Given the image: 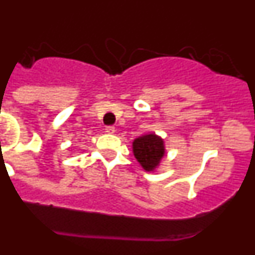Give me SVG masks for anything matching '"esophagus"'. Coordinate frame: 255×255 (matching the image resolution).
<instances>
[{
  "instance_id": "34e87169",
  "label": "esophagus",
  "mask_w": 255,
  "mask_h": 255,
  "mask_svg": "<svg viewBox=\"0 0 255 255\" xmlns=\"http://www.w3.org/2000/svg\"><path fill=\"white\" fill-rule=\"evenodd\" d=\"M106 132H107V134H114L115 132L114 126H106Z\"/></svg>"
}]
</instances>
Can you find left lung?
I'll list each match as a JSON object with an SVG mask.
<instances>
[{
  "label": "left lung",
  "mask_w": 255,
  "mask_h": 255,
  "mask_svg": "<svg viewBox=\"0 0 255 255\" xmlns=\"http://www.w3.org/2000/svg\"><path fill=\"white\" fill-rule=\"evenodd\" d=\"M132 153L144 170L153 172L166 154L163 139L153 132L141 135L132 141Z\"/></svg>",
  "instance_id": "left-lung-1"
}]
</instances>
